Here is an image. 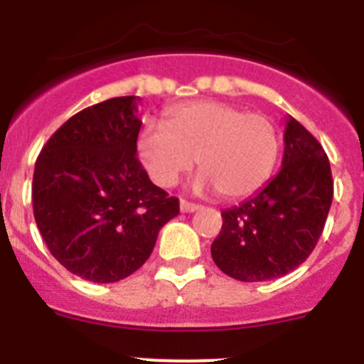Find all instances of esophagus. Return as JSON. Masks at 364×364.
I'll return each instance as SVG.
<instances>
[{
    "label": "esophagus",
    "instance_id": "esophagus-1",
    "mask_svg": "<svg viewBox=\"0 0 364 364\" xmlns=\"http://www.w3.org/2000/svg\"><path fill=\"white\" fill-rule=\"evenodd\" d=\"M180 210L184 211V213H193V211L200 210V205L193 204V202H188V200H180Z\"/></svg>",
    "mask_w": 364,
    "mask_h": 364
}]
</instances>
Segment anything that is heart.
Masks as SVG:
<instances>
[{
	"label": "heart",
	"mask_w": 364,
	"mask_h": 364,
	"mask_svg": "<svg viewBox=\"0 0 364 364\" xmlns=\"http://www.w3.org/2000/svg\"><path fill=\"white\" fill-rule=\"evenodd\" d=\"M279 149L277 127L268 117L213 100L167 109L164 127L146 125L136 140L138 159L156 186H175L197 159V188H215L224 198L259 191Z\"/></svg>",
	"instance_id": "1"
}]
</instances>
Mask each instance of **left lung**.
<instances>
[{"label": "left lung", "mask_w": 364, "mask_h": 364, "mask_svg": "<svg viewBox=\"0 0 364 364\" xmlns=\"http://www.w3.org/2000/svg\"><path fill=\"white\" fill-rule=\"evenodd\" d=\"M332 198V169L323 146L290 117L281 171L252 198L222 211V230L211 244L215 264L242 282L290 273L314 252Z\"/></svg>", "instance_id": "obj_1"}]
</instances>
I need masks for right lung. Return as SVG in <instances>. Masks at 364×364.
<instances>
[{
	"instance_id": "1",
	"label": "right lung",
	"mask_w": 364,
	"mask_h": 364,
	"mask_svg": "<svg viewBox=\"0 0 364 364\" xmlns=\"http://www.w3.org/2000/svg\"><path fill=\"white\" fill-rule=\"evenodd\" d=\"M140 96H120L70 117L34 167L32 208L54 259L91 282L129 277L149 259L178 198L154 186L136 159Z\"/></svg>"
}]
</instances>
